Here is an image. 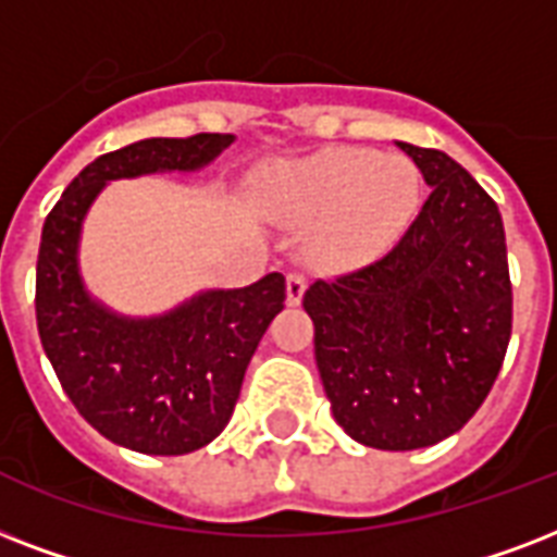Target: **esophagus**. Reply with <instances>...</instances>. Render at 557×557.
Returning <instances> with one entry per match:
<instances>
[{"label":"esophagus","mask_w":557,"mask_h":557,"mask_svg":"<svg viewBox=\"0 0 557 557\" xmlns=\"http://www.w3.org/2000/svg\"><path fill=\"white\" fill-rule=\"evenodd\" d=\"M305 290H308V278H305V273H299V270L287 273V305H299Z\"/></svg>","instance_id":"1"}]
</instances>
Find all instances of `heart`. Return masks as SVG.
<instances>
[{
    "label": "heart",
    "mask_w": 557,
    "mask_h": 557,
    "mask_svg": "<svg viewBox=\"0 0 557 557\" xmlns=\"http://www.w3.org/2000/svg\"><path fill=\"white\" fill-rule=\"evenodd\" d=\"M418 191L409 159L366 148L325 150L278 176V197L293 214H325L319 235L325 258H360L389 244L416 211Z\"/></svg>",
    "instance_id": "1"
}]
</instances>
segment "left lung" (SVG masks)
Segmentation results:
<instances>
[{
    "mask_svg": "<svg viewBox=\"0 0 557 557\" xmlns=\"http://www.w3.org/2000/svg\"><path fill=\"white\" fill-rule=\"evenodd\" d=\"M430 185L377 261L305 290L331 412L355 442L418 450L462 430L488 398L511 337L497 202L459 162L398 141Z\"/></svg>",
    "mask_w": 557,
    "mask_h": 557,
    "instance_id": "obj_1",
    "label": "left lung"
}]
</instances>
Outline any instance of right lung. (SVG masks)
<instances>
[{
    "instance_id": "add662e5",
    "label": "right lung",
    "mask_w": 557,
    "mask_h": 557,
    "mask_svg": "<svg viewBox=\"0 0 557 557\" xmlns=\"http://www.w3.org/2000/svg\"><path fill=\"white\" fill-rule=\"evenodd\" d=\"M232 136L141 139L103 153L69 183L42 223L37 331L60 386L110 442L150 456L200 450L230 424L267 325L284 308L282 273L240 290H209L157 319L115 317L77 275L81 220L103 183L209 165Z\"/></svg>"
}]
</instances>
